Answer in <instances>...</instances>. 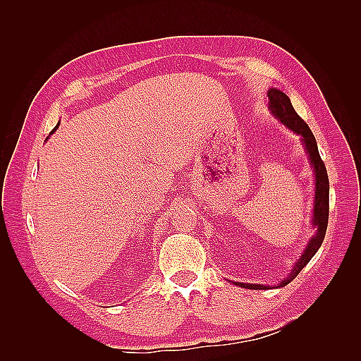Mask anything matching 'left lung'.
<instances>
[{
    "label": "left lung",
    "instance_id": "8db88e82",
    "mask_svg": "<svg viewBox=\"0 0 361 361\" xmlns=\"http://www.w3.org/2000/svg\"><path fill=\"white\" fill-rule=\"evenodd\" d=\"M268 99H269V108H271L272 114L279 117L283 125H286L289 129L293 130V133H297L302 137L305 150H307L310 162H312V167L314 169V179H316L313 226L318 227V232H316V235L310 239L309 245L305 247L302 256L300 257L297 264H295L289 277L283 280L279 285V288H283L300 274V271L309 264L310 259L316 255V251L319 250V247L324 241V236L326 232V224H329V214H330V204H329L330 182H329V174H326L325 164L321 159L314 135L310 130L309 125L305 123L304 120L297 114V111L293 110L289 97L277 89H271V90H268ZM236 285L241 288H245V289H255V290L269 289V286H264V285H247V283H236Z\"/></svg>",
    "mask_w": 361,
    "mask_h": 361
}]
</instances>
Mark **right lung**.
<instances>
[{"mask_svg":"<svg viewBox=\"0 0 361 361\" xmlns=\"http://www.w3.org/2000/svg\"><path fill=\"white\" fill-rule=\"evenodd\" d=\"M57 126H59V125H57ZM57 126H56V128H54V130H56V129H57ZM54 130H52V133H54ZM52 133H51V134H52Z\"/></svg>","mask_w":361,"mask_h":361,"instance_id":"right-lung-1","label":"right lung"}]
</instances>
